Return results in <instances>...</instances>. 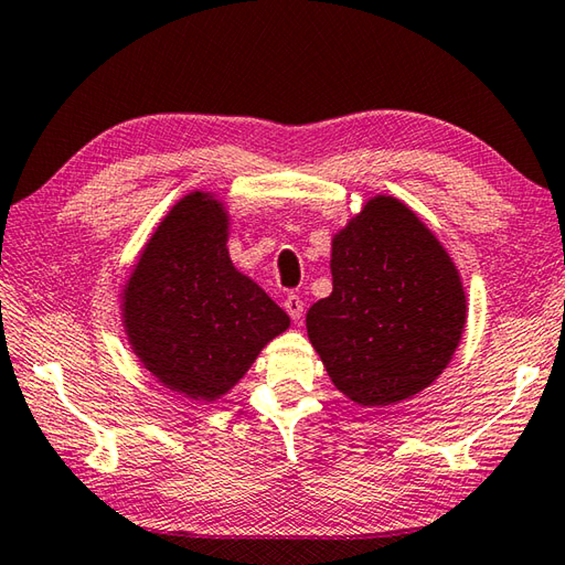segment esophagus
Returning <instances> with one entry per match:
<instances>
[{"mask_svg":"<svg viewBox=\"0 0 565 565\" xmlns=\"http://www.w3.org/2000/svg\"><path fill=\"white\" fill-rule=\"evenodd\" d=\"M284 308H286L288 315H291L294 322H298L300 318H303V300H300L298 296H286L284 298Z\"/></svg>","mask_w":565,"mask_h":565,"instance_id":"esophagus-1","label":"esophagus"}]
</instances>
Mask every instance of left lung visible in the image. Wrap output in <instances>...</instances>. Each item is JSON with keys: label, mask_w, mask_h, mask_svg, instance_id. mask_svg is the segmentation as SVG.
<instances>
[{"label": "left lung", "mask_w": 565, "mask_h": 565, "mask_svg": "<svg viewBox=\"0 0 565 565\" xmlns=\"http://www.w3.org/2000/svg\"><path fill=\"white\" fill-rule=\"evenodd\" d=\"M332 294L306 327L327 375L361 406L418 395L460 344L467 296L455 262L409 206L377 194L332 238Z\"/></svg>", "instance_id": "1"}]
</instances>
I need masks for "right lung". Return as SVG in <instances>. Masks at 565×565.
Wrapping results in <instances>:
<instances>
[{"label": "right lung", "instance_id": "add662e5", "mask_svg": "<svg viewBox=\"0 0 565 565\" xmlns=\"http://www.w3.org/2000/svg\"><path fill=\"white\" fill-rule=\"evenodd\" d=\"M226 241V206L212 192H190L143 245L122 291V324L137 359L194 402L226 395L291 324L233 267Z\"/></svg>", "mask_w": 565, "mask_h": 565}]
</instances>
